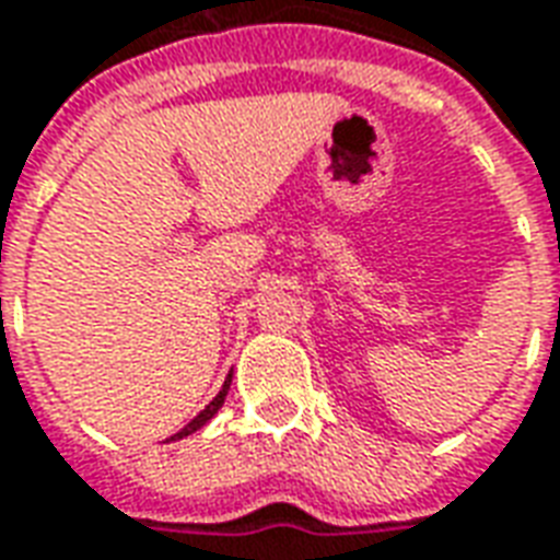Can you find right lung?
Here are the masks:
<instances>
[{"mask_svg":"<svg viewBox=\"0 0 560 560\" xmlns=\"http://www.w3.org/2000/svg\"><path fill=\"white\" fill-rule=\"evenodd\" d=\"M228 389H231V375H228V381H224V387L219 389V396H215V399L209 401L207 408H203V411L197 413L195 420L188 422V425H185L183 432H176V434H173V438H188V434H195L197 429H203V425H207V422L212 420V417H215V413H219L221 405H224V396H228Z\"/></svg>","mask_w":560,"mask_h":560,"instance_id":"right-lung-1","label":"right lung"}]
</instances>
